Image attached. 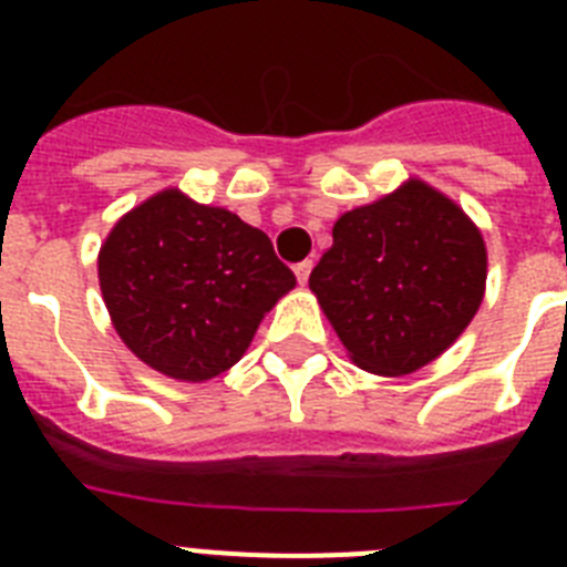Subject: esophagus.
I'll use <instances>...</instances> for the list:
<instances>
[{
    "mask_svg": "<svg viewBox=\"0 0 567 567\" xmlns=\"http://www.w3.org/2000/svg\"><path fill=\"white\" fill-rule=\"evenodd\" d=\"M309 272H312V260H300L298 267H295V275H298V284H300V287H307Z\"/></svg>",
    "mask_w": 567,
    "mask_h": 567,
    "instance_id": "1",
    "label": "esophagus"
}]
</instances>
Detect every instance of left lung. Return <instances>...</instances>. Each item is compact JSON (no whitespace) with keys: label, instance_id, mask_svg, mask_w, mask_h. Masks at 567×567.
Listing matches in <instances>:
<instances>
[{"label":"left lung","instance_id":"1","mask_svg":"<svg viewBox=\"0 0 567 567\" xmlns=\"http://www.w3.org/2000/svg\"><path fill=\"white\" fill-rule=\"evenodd\" d=\"M488 249L454 198L405 178L343 213L309 289L363 372L405 378L454 346L485 298Z\"/></svg>","mask_w":567,"mask_h":567}]
</instances>
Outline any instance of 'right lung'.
I'll list each match as a JSON object with an SVG mask.
<instances>
[{
	"label": "right lung",
	"mask_w": 567,
	"mask_h": 567,
	"mask_svg": "<svg viewBox=\"0 0 567 567\" xmlns=\"http://www.w3.org/2000/svg\"><path fill=\"white\" fill-rule=\"evenodd\" d=\"M99 287L135 358L164 378L204 383L244 358L295 275L267 233L167 187L113 224Z\"/></svg>",
	"instance_id": "1"
}]
</instances>
